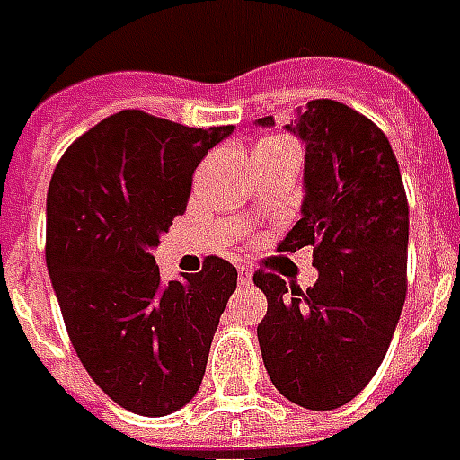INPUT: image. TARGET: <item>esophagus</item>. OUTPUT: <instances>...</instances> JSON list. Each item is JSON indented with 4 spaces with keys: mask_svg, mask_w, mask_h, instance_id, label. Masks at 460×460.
<instances>
[{
    "mask_svg": "<svg viewBox=\"0 0 460 460\" xmlns=\"http://www.w3.org/2000/svg\"><path fill=\"white\" fill-rule=\"evenodd\" d=\"M237 279H240V283H252V269L247 267V264H240L237 267Z\"/></svg>",
    "mask_w": 460,
    "mask_h": 460,
    "instance_id": "esophagus-1",
    "label": "esophagus"
}]
</instances>
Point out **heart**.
Returning <instances> with one entry per match:
<instances>
[{
  "mask_svg": "<svg viewBox=\"0 0 460 460\" xmlns=\"http://www.w3.org/2000/svg\"><path fill=\"white\" fill-rule=\"evenodd\" d=\"M283 145H293L291 140H286V137H269V140H264V143L259 145V150H274V147H283Z\"/></svg>",
  "mask_w": 460,
  "mask_h": 460,
  "instance_id": "heart-1",
  "label": "heart"
}]
</instances>
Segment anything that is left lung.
<instances>
[{
  "mask_svg": "<svg viewBox=\"0 0 460 460\" xmlns=\"http://www.w3.org/2000/svg\"><path fill=\"white\" fill-rule=\"evenodd\" d=\"M286 128L305 140V201L276 250L313 247L317 281L300 291L259 269L269 308L257 337L283 398L334 410L368 385L390 347L407 296L410 210L388 137L364 113L313 99Z\"/></svg>",
  "mask_w": 460,
  "mask_h": 460,
  "instance_id": "1",
  "label": "left lung"
}]
</instances>
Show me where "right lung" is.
I'll return each instance as SVG.
<instances>
[{
    "mask_svg": "<svg viewBox=\"0 0 460 460\" xmlns=\"http://www.w3.org/2000/svg\"><path fill=\"white\" fill-rule=\"evenodd\" d=\"M233 126L189 128L126 109L65 150L48 186L46 264L92 381L120 407L162 417L201 385L237 269L203 259L164 283L150 254L191 196L193 169Z\"/></svg>",
    "mask_w": 460,
    "mask_h": 460,
    "instance_id": "right-lung-1",
    "label": "right lung"
}]
</instances>
